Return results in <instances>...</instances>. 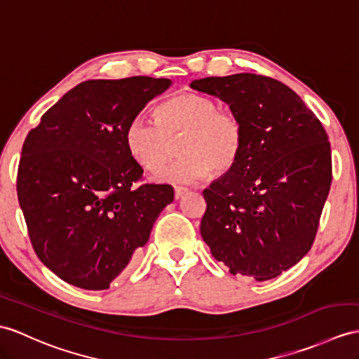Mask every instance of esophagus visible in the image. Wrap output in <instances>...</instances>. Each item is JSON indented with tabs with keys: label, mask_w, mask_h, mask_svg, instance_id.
<instances>
[{
	"label": "esophagus",
	"mask_w": 359,
	"mask_h": 359,
	"mask_svg": "<svg viewBox=\"0 0 359 359\" xmlns=\"http://www.w3.org/2000/svg\"><path fill=\"white\" fill-rule=\"evenodd\" d=\"M189 191L187 187H175V198L180 199L182 195H186Z\"/></svg>",
	"instance_id": "obj_1"
}]
</instances>
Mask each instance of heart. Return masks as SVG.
Here are the masks:
<instances>
[{
    "label": "heart",
    "instance_id": "heart-1",
    "mask_svg": "<svg viewBox=\"0 0 359 359\" xmlns=\"http://www.w3.org/2000/svg\"><path fill=\"white\" fill-rule=\"evenodd\" d=\"M182 135L180 152L184 155L164 169L156 180L186 184L210 172H229L239 160L243 142L241 120L230 109L219 108L204 94H180L158 108V118L135 116L126 128V146L146 170L158 172L173 155Z\"/></svg>",
    "mask_w": 359,
    "mask_h": 359
}]
</instances>
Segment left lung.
<instances>
[{
    "mask_svg": "<svg viewBox=\"0 0 359 359\" xmlns=\"http://www.w3.org/2000/svg\"><path fill=\"white\" fill-rule=\"evenodd\" d=\"M190 88L229 103L243 130L239 160L204 190L201 236L231 274L280 276L316 239L332 182L326 130L276 79L239 73L198 79Z\"/></svg>",
    "mask_w": 359,
    "mask_h": 359,
    "instance_id": "8db88e82",
    "label": "left lung"
}]
</instances>
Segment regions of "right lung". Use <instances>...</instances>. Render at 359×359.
<instances>
[{
	"mask_svg": "<svg viewBox=\"0 0 359 359\" xmlns=\"http://www.w3.org/2000/svg\"><path fill=\"white\" fill-rule=\"evenodd\" d=\"M170 79L86 81L41 117L22 144L16 190L39 260L64 282L108 290L146 245L169 184H134L143 169L126 128Z\"/></svg>",
	"mask_w": 359,
	"mask_h": 359,
	"instance_id": "right-lung-1",
	"label": "right lung"
}]
</instances>
